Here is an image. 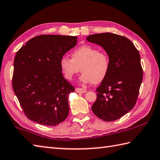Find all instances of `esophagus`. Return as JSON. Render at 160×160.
Segmentation results:
<instances>
[{"label":"esophagus","instance_id":"obj_1","mask_svg":"<svg viewBox=\"0 0 160 160\" xmlns=\"http://www.w3.org/2000/svg\"><path fill=\"white\" fill-rule=\"evenodd\" d=\"M75 91L77 93H86L87 92L86 90L83 89V88H77L75 89Z\"/></svg>","mask_w":160,"mask_h":160}]
</instances>
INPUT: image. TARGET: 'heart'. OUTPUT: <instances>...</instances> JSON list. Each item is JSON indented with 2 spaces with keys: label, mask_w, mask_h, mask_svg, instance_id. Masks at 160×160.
<instances>
[{
  "label": "heart",
  "mask_w": 160,
  "mask_h": 160,
  "mask_svg": "<svg viewBox=\"0 0 160 160\" xmlns=\"http://www.w3.org/2000/svg\"><path fill=\"white\" fill-rule=\"evenodd\" d=\"M71 58L63 56L59 61V67L63 77L71 81L80 71V81L83 83H99L108 74L110 61L105 52L99 51L90 45H83L72 52Z\"/></svg>",
  "instance_id": "1"
}]
</instances>
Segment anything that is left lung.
<instances>
[{"label": "left lung", "mask_w": 160, "mask_h": 160, "mask_svg": "<svg viewBox=\"0 0 160 160\" xmlns=\"http://www.w3.org/2000/svg\"><path fill=\"white\" fill-rule=\"evenodd\" d=\"M86 40L102 46L110 61L108 74L97 88L91 108L103 121H115L135 105L143 77L140 54L128 38L110 32L91 34Z\"/></svg>", "instance_id": "obj_1"}]
</instances>
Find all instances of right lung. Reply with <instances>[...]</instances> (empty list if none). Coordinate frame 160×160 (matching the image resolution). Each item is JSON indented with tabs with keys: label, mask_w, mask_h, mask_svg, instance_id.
Returning <instances> with one entry per match:
<instances>
[{
	"label": "right lung",
	"mask_w": 160,
	"mask_h": 160,
	"mask_svg": "<svg viewBox=\"0 0 160 160\" xmlns=\"http://www.w3.org/2000/svg\"><path fill=\"white\" fill-rule=\"evenodd\" d=\"M77 43L73 36L40 35L17 52L12 86L29 119L54 126L66 119L68 96L74 88L64 79L59 61Z\"/></svg>",
	"instance_id": "1"
}]
</instances>
